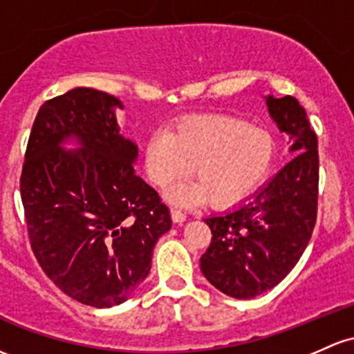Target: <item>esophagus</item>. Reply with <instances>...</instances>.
Here are the masks:
<instances>
[{
  "mask_svg": "<svg viewBox=\"0 0 354 354\" xmlns=\"http://www.w3.org/2000/svg\"><path fill=\"white\" fill-rule=\"evenodd\" d=\"M171 218H173L174 223H183V221L186 220V215L183 212H180V209L173 208L171 209Z\"/></svg>",
  "mask_w": 354,
  "mask_h": 354,
  "instance_id": "34e87169",
  "label": "esophagus"
}]
</instances>
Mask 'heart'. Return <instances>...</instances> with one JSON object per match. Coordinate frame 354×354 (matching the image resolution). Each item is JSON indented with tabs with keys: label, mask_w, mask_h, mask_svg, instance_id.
I'll use <instances>...</instances> for the list:
<instances>
[{
	"label": "heart",
	"mask_w": 354,
	"mask_h": 354,
	"mask_svg": "<svg viewBox=\"0 0 354 354\" xmlns=\"http://www.w3.org/2000/svg\"><path fill=\"white\" fill-rule=\"evenodd\" d=\"M275 141L263 127L234 115H195L173 133L154 131L145 145V165L151 181L168 188L192 173L195 183L169 189L174 203L207 200L230 207L254 192L269 173Z\"/></svg>",
	"instance_id": "1"
}]
</instances>
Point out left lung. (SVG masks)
Returning <instances> with one entry per match:
<instances>
[{
	"instance_id": "8db88e82",
	"label": "left lung",
	"mask_w": 354,
	"mask_h": 354,
	"mask_svg": "<svg viewBox=\"0 0 354 354\" xmlns=\"http://www.w3.org/2000/svg\"><path fill=\"white\" fill-rule=\"evenodd\" d=\"M279 131L289 136L290 159L239 207L205 223L212 243L201 255L207 281L235 299H252L275 287L308 247L317 212V138L294 97L266 95Z\"/></svg>"
}]
</instances>
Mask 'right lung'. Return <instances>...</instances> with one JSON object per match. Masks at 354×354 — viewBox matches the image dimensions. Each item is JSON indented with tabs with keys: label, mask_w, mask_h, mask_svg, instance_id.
Returning a JSON list of instances; mask_svg holds the SVG:
<instances>
[{
	"label": "right lung",
	"mask_w": 354,
	"mask_h": 354,
	"mask_svg": "<svg viewBox=\"0 0 354 354\" xmlns=\"http://www.w3.org/2000/svg\"><path fill=\"white\" fill-rule=\"evenodd\" d=\"M118 109V97L87 87L46 100L19 180L38 263L67 296L99 309L131 297L171 228L168 207L136 174L138 145L120 134Z\"/></svg>",
	"instance_id": "1"
}]
</instances>
